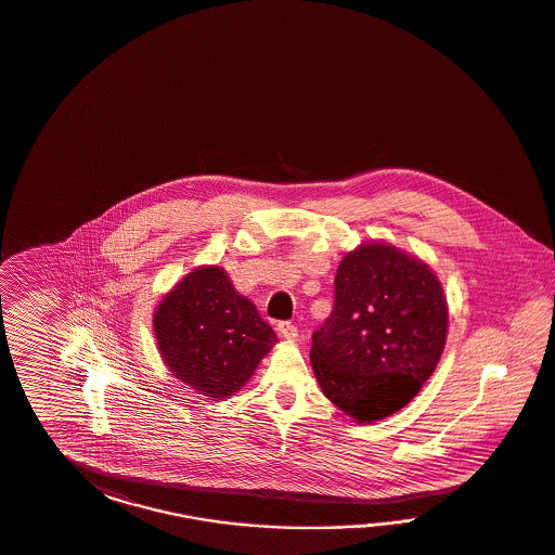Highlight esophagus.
I'll return each instance as SVG.
<instances>
[{
	"instance_id": "esophagus-1",
	"label": "esophagus",
	"mask_w": 555,
	"mask_h": 555,
	"mask_svg": "<svg viewBox=\"0 0 555 555\" xmlns=\"http://www.w3.org/2000/svg\"><path fill=\"white\" fill-rule=\"evenodd\" d=\"M278 330H280V334L284 335L285 339H296L297 337V327L292 322L278 323Z\"/></svg>"
}]
</instances>
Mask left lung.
<instances>
[{
	"instance_id": "1",
	"label": "left lung",
	"mask_w": 555,
	"mask_h": 555,
	"mask_svg": "<svg viewBox=\"0 0 555 555\" xmlns=\"http://www.w3.org/2000/svg\"><path fill=\"white\" fill-rule=\"evenodd\" d=\"M446 334L436 273L393 245L365 244L337 268L334 310L311 335V367L327 400L372 424L415 398Z\"/></svg>"
}]
</instances>
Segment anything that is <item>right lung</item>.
Listing matches in <instances>:
<instances>
[{"label": "right lung", "mask_w": 555, "mask_h": 555, "mask_svg": "<svg viewBox=\"0 0 555 555\" xmlns=\"http://www.w3.org/2000/svg\"><path fill=\"white\" fill-rule=\"evenodd\" d=\"M155 339L171 374L206 398H228L278 341L256 306L221 268L188 273L154 315Z\"/></svg>", "instance_id": "add662e5"}]
</instances>
